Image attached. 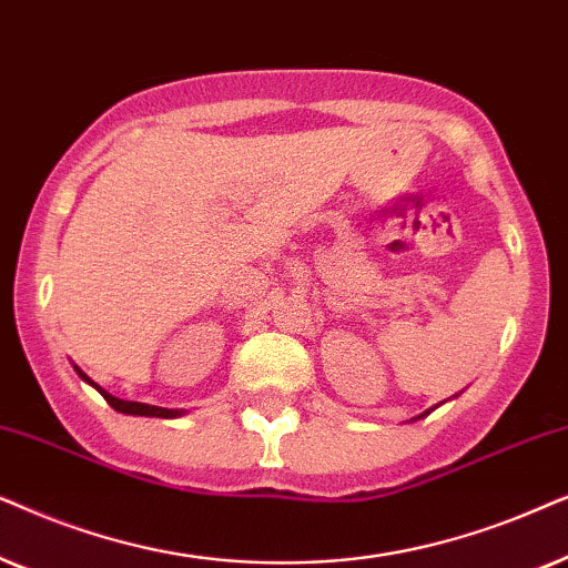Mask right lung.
<instances>
[{"instance_id": "1", "label": "right lung", "mask_w": 568, "mask_h": 568, "mask_svg": "<svg viewBox=\"0 0 568 568\" xmlns=\"http://www.w3.org/2000/svg\"><path fill=\"white\" fill-rule=\"evenodd\" d=\"M74 372H78V376H80L82 382H88L90 387H95L98 392H101L103 399L113 407V410H119V413H124V415H148V418H179V415H184V410H169V407H155V405H145V403H130V399H119V397L109 395V392H105V389L98 387V384L90 379L88 374H82L78 366H74Z\"/></svg>"}]
</instances>
